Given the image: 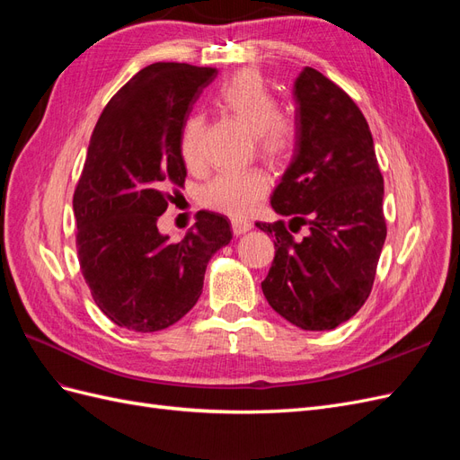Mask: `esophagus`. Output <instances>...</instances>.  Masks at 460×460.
<instances>
[{
  "label": "esophagus",
  "instance_id": "34e87169",
  "mask_svg": "<svg viewBox=\"0 0 460 460\" xmlns=\"http://www.w3.org/2000/svg\"><path fill=\"white\" fill-rule=\"evenodd\" d=\"M252 228H253V222L249 220V218H232V232L235 235L245 234V232L252 230Z\"/></svg>",
  "mask_w": 460,
  "mask_h": 460
}]
</instances>
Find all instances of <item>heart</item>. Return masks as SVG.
Listing matches in <instances>:
<instances>
[{
	"label": "heart",
	"instance_id": "obj_1",
	"mask_svg": "<svg viewBox=\"0 0 460 460\" xmlns=\"http://www.w3.org/2000/svg\"><path fill=\"white\" fill-rule=\"evenodd\" d=\"M217 103L225 113L253 132L259 155L274 163L294 155L297 147L296 122L280 113V103L261 73L252 68L235 73L220 86ZM203 117L198 113L190 115L180 132V157L190 169H198L203 163ZM269 188V172L257 166L225 171L205 184L201 190V203L230 217H243L264 198Z\"/></svg>",
	"mask_w": 460,
	"mask_h": 460
}]
</instances>
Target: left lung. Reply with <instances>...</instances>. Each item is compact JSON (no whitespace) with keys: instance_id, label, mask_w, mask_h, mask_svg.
Returning a JSON list of instances; mask_svg holds the SVG:
<instances>
[{"instance_id":"left-lung-1","label":"left lung","mask_w":460,"mask_h":460,"mask_svg":"<svg viewBox=\"0 0 460 460\" xmlns=\"http://www.w3.org/2000/svg\"><path fill=\"white\" fill-rule=\"evenodd\" d=\"M297 147L270 205L286 220L257 222L276 255L261 288L301 330H332L368 299L385 242L384 176L365 115L316 68L296 80ZM301 226L310 232L296 239Z\"/></svg>"}]
</instances>
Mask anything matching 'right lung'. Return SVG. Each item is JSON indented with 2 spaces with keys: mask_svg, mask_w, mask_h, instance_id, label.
<instances>
[{
  "mask_svg": "<svg viewBox=\"0 0 460 460\" xmlns=\"http://www.w3.org/2000/svg\"><path fill=\"white\" fill-rule=\"evenodd\" d=\"M217 73L153 63L111 97L93 128L73 198L76 252L95 305L120 328L178 323L201 296L208 259L232 240L228 218L211 211L196 215L182 242L157 230L186 180L182 124Z\"/></svg>",
  "mask_w": 460,
  "mask_h": 460,
  "instance_id": "add662e5",
  "label": "right lung"
}]
</instances>
